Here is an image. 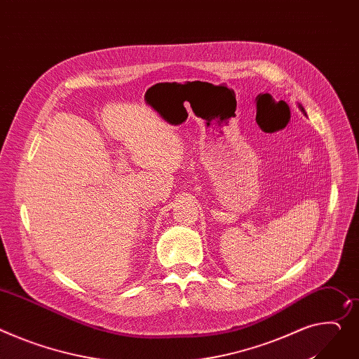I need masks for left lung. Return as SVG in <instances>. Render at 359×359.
<instances>
[{
    "instance_id": "left-lung-1",
    "label": "left lung",
    "mask_w": 359,
    "mask_h": 359,
    "mask_svg": "<svg viewBox=\"0 0 359 359\" xmlns=\"http://www.w3.org/2000/svg\"><path fill=\"white\" fill-rule=\"evenodd\" d=\"M299 107H300V110H302V112H305V110H303V107L299 104Z\"/></svg>"
}]
</instances>
